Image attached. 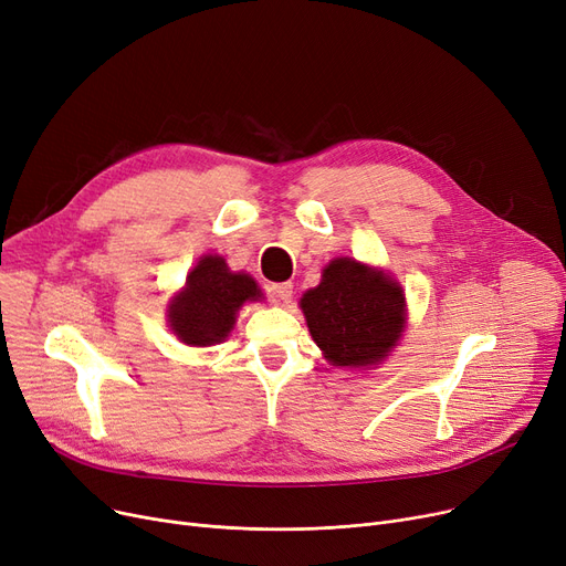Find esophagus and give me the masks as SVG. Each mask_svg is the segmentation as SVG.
<instances>
[{"label":"esophagus","mask_w":566,"mask_h":566,"mask_svg":"<svg viewBox=\"0 0 566 566\" xmlns=\"http://www.w3.org/2000/svg\"><path fill=\"white\" fill-rule=\"evenodd\" d=\"M293 295V284L291 282H275L271 284V298L277 303H289Z\"/></svg>","instance_id":"34e87169"}]
</instances>
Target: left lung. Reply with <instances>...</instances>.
Instances as JSON below:
<instances>
[{
  "label": "left lung",
  "mask_w": 566,
  "mask_h": 566,
  "mask_svg": "<svg viewBox=\"0 0 566 566\" xmlns=\"http://www.w3.org/2000/svg\"><path fill=\"white\" fill-rule=\"evenodd\" d=\"M310 333L335 367L380 363L403 331V291L382 271L335 259L301 301Z\"/></svg>",
  "instance_id": "8db88e82"
}]
</instances>
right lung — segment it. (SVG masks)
<instances>
[{
    "instance_id": "add662e5",
    "label": "right lung",
    "mask_w": 566,
    "mask_h": 566,
    "mask_svg": "<svg viewBox=\"0 0 566 566\" xmlns=\"http://www.w3.org/2000/svg\"><path fill=\"white\" fill-rule=\"evenodd\" d=\"M261 291L250 275L231 273L222 256H203L186 280L184 293L169 307L174 335L188 346L222 342L245 301H259Z\"/></svg>"
}]
</instances>
